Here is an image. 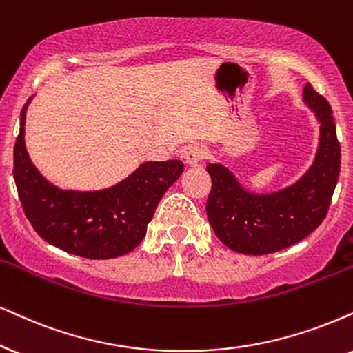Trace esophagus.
Returning <instances> with one entry per match:
<instances>
[{"label":"esophagus","instance_id":"34e87169","mask_svg":"<svg viewBox=\"0 0 353 353\" xmlns=\"http://www.w3.org/2000/svg\"><path fill=\"white\" fill-rule=\"evenodd\" d=\"M208 151L207 148H203V146H190V148H187L184 153H182V158H184V161L187 164H190V166H197L199 163H202L205 158H207Z\"/></svg>","mask_w":353,"mask_h":353}]
</instances>
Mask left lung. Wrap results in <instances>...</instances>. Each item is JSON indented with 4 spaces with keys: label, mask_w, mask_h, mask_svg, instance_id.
Segmentation results:
<instances>
[{
    "label": "left lung",
    "mask_w": 353,
    "mask_h": 353,
    "mask_svg": "<svg viewBox=\"0 0 353 353\" xmlns=\"http://www.w3.org/2000/svg\"><path fill=\"white\" fill-rule=\"evenodd\" d=\"M303 101L319 122V146L311 168L295 184L272 194L244 189L234 174L221 164H208L212 190L207 216L225 246L239 254L264 256L282 251L311 234L327 215L341 172L332 109L310 83Z\"/></svg>",
    "instance_id": "obj_1"
}]
</instances>
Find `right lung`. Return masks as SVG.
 I'll list each match as a JSON object with an SVG mask.
<instances>
[{
	"instance_id": "1",
	"label": "right lung",
	"mask_w": 353,
	"mask_h": 353,
	"mask_svg": "<svg viewBox=\"0 0 353 353\" xmlns=\"http://www.w3.org/2000/svg\"><path fill=\"white\" fill-rule=\"evenodd\" d=\"M32 99V97H30ZM14 145V181L26 216L42 239L86 259H114L141 243L159 200L181 177L179 159L146 161L119 184L102 190H63L30 161L24 141L26 112Z\"/></svg>"
}]
</instances>
